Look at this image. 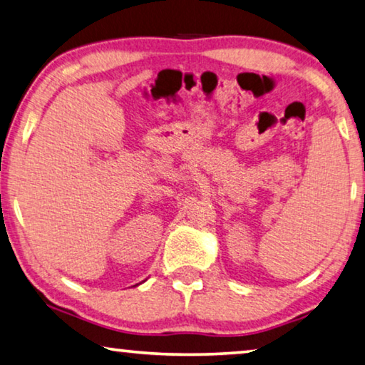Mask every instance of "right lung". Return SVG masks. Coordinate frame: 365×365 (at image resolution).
I'll return each instance as SVG.
<instances>
[{
	"label": "right lung",
	"mask_w": 365,
	"mask_h": 365,
	"mask_svg": "<svg viewBox=\"0 0 365 365\" xmlns=\"http://www.w3.org/2000/svg\"><path fill=\"white\" fill-rule=\"evenodd\" d=\"M138 285H140V283H138ZM133 287H137V285H133Z\"/></svg>",
	"instance_id": "obj_1"
}]
</instances>
